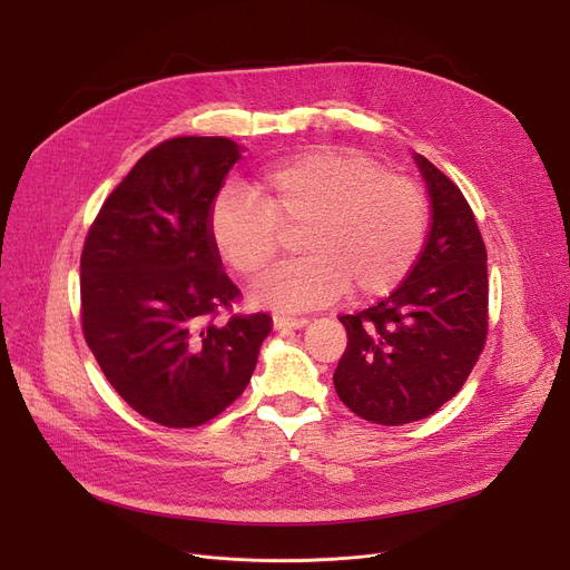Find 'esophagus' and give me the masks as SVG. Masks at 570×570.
I'll list each match as a JSON object with an SVG mask.
<instances>
[{
	"label": "esophagus",
	"mask_w": 570,
	"mask_h": 570,
	"mask_svg": "<svg viewBox=\"0 0 570 570\" xmlns=\"http://www.w3.org/2000/svg\"><path fill=\"white\" fill-rule=\"evenodd\" d=\"M307 323H309V318H305V316H282V314H277L273 318L275 331H293V327H303Z\"/></svg>",
	"instance_id": "1"
}]
</instances>
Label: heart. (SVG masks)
<instances>
[{"instance_id":"heart-1","label":"heart","mask_w":570,"mask_h":570,"mask_svg":"<svg viewBox=\"0 0 570 570\" xmlns=\"http://www.w3.org/2000/svg\"><path fill=\"white\" fill-rule=\"evenodd\" d=\"M245 191L226 189L209 213V235L235 275L252 279L293 235L301 258L252 288V303L312 309L395 288L428 233V200L411 177L348 147H321L254 177Z\"/></svg>"}]
</instances>
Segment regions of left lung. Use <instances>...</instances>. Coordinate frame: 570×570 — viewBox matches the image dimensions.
I'll return each instance as SVG.
<instances>
[{
  "instance_id": "left-lung-1",
  "label": "left lung",
  "mask_w": 570,
  "mask_h": 570,
  "mask_svg": "<svg viewBox=\"0 0 570 570\" xmlns=\"http://www.w3.org/2000/svg\"><path fill=\"white\" fill-rule=\"evenodd\" d=\"M432 224L402 284L340 316L348 344L333 374L340 400L376 425H404L453 400L488 340V252L458 185L423 155Z\"/></svg>"
}]
</instances>
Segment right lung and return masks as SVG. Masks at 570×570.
Instances as JSON below:
<instances>
[{
  "instance_id": "1",
  "label": "right lung",
  "mask_w": 570,
  "mask_h": 570,
  "mask_svg": "<svg viewBox=\"0 0 570 570\" xmlns=\"http://www.w3.org/2000/svg\"><path fill=\"white\" fill-rule=\"evenodd\" d=\"M239 149L224 136H177L145 153L104 200L80 254V323L97 363L134 411L198 428L247 387L269 314H232L209 213Z\"/></svg>"
}]
</instances>
